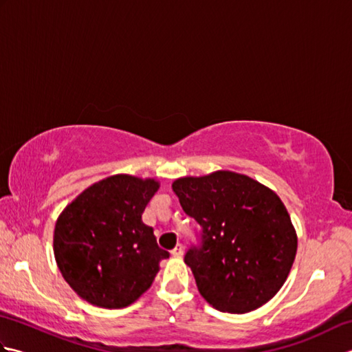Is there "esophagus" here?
I'll return each instance as SVG.
<instances>
[{"label": "esophagus", "mask_w": 352, "mask_h": 352, "mask_svg": "<svg viewBox=\"0 0 352 352\" xmlns=\"http://www.w3.org/2000/svg\"><path fill=\"white\" fill-rule=\"evenodd\" d=\"M183 252H184V250H183V246H182V245H177L175 248L170 251V254H172V256H174V257H182V256H183Z\"/></svg>", "instance_id": "esophagus-1"}]
</instances>
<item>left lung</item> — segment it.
Instances as JSON below:
<instances>
[{
  "label": "left lung",
  "mask_w": 352,
  "mask_h": 352,
  "mask_svg": "<svg viewBox=\"0 0 352 352\" xmlns=\"http://www.w3.org/2000/svg\"><path fill=\"white\" fill-rule=\"evenodd\" d=\"M203 245L184 256L201 296L216 310L248 313L276 295L294 265L298 237L274 190L233 170L172 183Z\"/></svg>",
  "instance_id": "8db88e82"
}]
</instances>
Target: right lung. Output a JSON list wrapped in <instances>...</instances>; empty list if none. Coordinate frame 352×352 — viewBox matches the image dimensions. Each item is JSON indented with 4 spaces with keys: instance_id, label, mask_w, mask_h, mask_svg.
Returning <instances> with one entry per match:
<instances>
[{
    "instance_id": "add662e5",
    "label": "right lung",
    "mask_w": 352,
    "mask_h": 352,
    "mask_svg": "<svg viewBox=\"0 0 352 352\" xmlns=\"http://www.w3.org/2000/svg\"><path fill=\"white\" fill-rule=\"evenodd\" d=\"M155 178L116 174L94 183L63 208L54 228V257L76 294L102 309H122L151 287L169 257L142 222Z\"/></svg>"
}]
</instances>
